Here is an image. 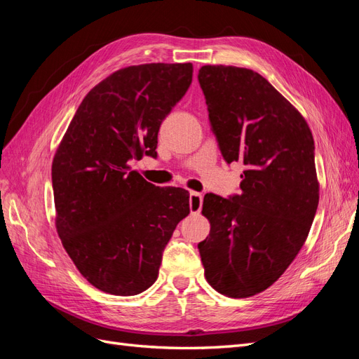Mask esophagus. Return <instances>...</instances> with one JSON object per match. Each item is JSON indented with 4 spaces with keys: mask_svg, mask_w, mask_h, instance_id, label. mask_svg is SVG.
Segmentation results:
<instances>
[{
    "mask_svg": "<svg viewBox=\"0 0 359 359\" xmlns=\"http://www.w3.org/2000/svg\"><path fill=\"white\" fill-rule=\"evenodd\" d=\"M202 202H203V196H202L201 193H198V191H191L190 193L189 203H190L191 214H198L202 210Z\"/></svg>",
    "mask_w": 359,
    "mask_h": 359,
    "instance_id": "obj_1",
    "label": "esophagus"
}]
</instances>
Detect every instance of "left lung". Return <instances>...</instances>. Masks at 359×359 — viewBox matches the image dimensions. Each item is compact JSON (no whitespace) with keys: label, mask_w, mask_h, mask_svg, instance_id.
Wrapping results in <instances>:
<instances>
[{"label":"left lung","mask_w":359,"mask_h":359,"mask_svg":"<svg viewBox=\"0 0 359 359\" xmlns=\"http://www.w3.org/2000/svg\"><path fill=\"white\" fill-rule=\"evenodd\" d=\"M198 79L224 160L245 166L241 193L205 194L198 244L206 281L248 298L276 283L306 243L319 203L314 140L304 116L264 76L203 66Z\"/></svg>","instance_id":"8db88e82"}]
</instances>
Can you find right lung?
<instances>
[{"label": "right lung", "instance_id": "1", "mask_svg": "<svg viewBox=\"0 0 359 359\" xmlns=\"http://www.w3.org/2000/svg\"><path fill=\"white\" fill-rule=\"evenodd\" d=\"M193 78L191 62L116 70L85 95L52 161L55 224L79 273L132 297L158 277L163 250L190 212L189 191L156 187L128 166L156 157L163 119Z\"/></svg>", "mask_w": 359, "mask_h": 359}]
</instances>
